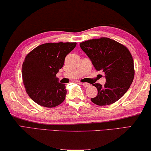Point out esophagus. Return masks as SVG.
<instances>
[{
  "label": "esophagus",
  "mask_w": 151,
  "mask_h": 151,
  "mask_svg": "<svg viewBox=\"0 0 151 151\" xmlns=\"http://www.w3.org/2000/svg\"><path fill=\"white\" fill-rule=\"evenodd\" d=\"M81 83V84L83 85V86H84V87H88V86H90V84H89L88 83H86V82H84V83Z\"/></svg>",
  "instance_id": "obj_1"
}]
</instances>
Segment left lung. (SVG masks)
<instances>
[{
	"label": "left lung",
	"mask_w": 151,
	"mask_h": 151,
	"mask_svg": "<svg viewBox=\"0 0 151 151\" xmlns=\"http://www.w3.org/2000/svg\"><path fill=\"white\" fill-rule=\"evenodd\" d=\"M97 71L105 73L106 83H94L98 94L91 101L98 106L110 105L124 95L134 76V61L124 45L107 37L90 39L80 43Z\"/></svg>",
	"instance_id": "1"
}]
</instances>
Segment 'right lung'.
I'll use <instances>...</instances> for the list:
<instances>
[{
	"label": "right lung",
	"mask_w": 151,
	"mask_h": 151,
	"mask_svg": "<svg viewBox=\"0 0 151 151\" xmlns=\"http://www.w3.org/2000/svg\"><path fill=\"white\" fill-rule=\"evenodd\" d=\"M76 43L42 44L27 54L22 65V77L26 92L39 105L53 108L62 103L67 91L56 74Z\"/></svg>",
	"instance_id": "right-lung-1"
}]
</instances>
